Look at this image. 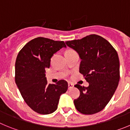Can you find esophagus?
Instances as JSON below:
<instances>
[{"mask_svg": "<svg viewBox=\"0 0 130 130\" xmlns=\"http://www.w3.org/2000/svg\"><path fill=\"white\" fill-rule=\"evenodd\" d=\"M73 87H74V85H73V83H70V82L68 83V88H69V89L72 88Z\"/></svg>", "mask_w": 130, "mask_h": 130, "instance_id": "esophagus-1", "label": "esophagus"}]
</instances>
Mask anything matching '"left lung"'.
<instances>
[{
  "label": "left lung",
  "instance_id": "8db88e82",
  "mask_svg": "<svg viewBox=\"0 0 130 130\" xmlns=\"http://www.w3.org/2000/svg\"><path fill=\"white\" fill-rule=\"evenodd\" d=\"M65 43L79 55L81 60L79 72L89 83L88 87L75 85L80 91L79 97L73 101L75 108L84 115L100 112L111 100L119 85L117 52L107 40L96 34Z\"/></svg>",
  "mask_w": 130,
  "mask_h": 130
}]
</instances>
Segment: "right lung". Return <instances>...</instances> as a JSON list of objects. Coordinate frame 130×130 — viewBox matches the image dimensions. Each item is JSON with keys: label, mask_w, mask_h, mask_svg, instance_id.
Wrapping results in <instances>:
<instances>
[{"label": "right lung", "mask_w": 130, "mask_h": 130, "mask_svg": "<svg viewBox=\"0 0 130 130\" xmlns=\"http://www.w3.org/2000/svg\"><path fill=\"white\" fill-rule=\"evenodd\" d=\"M62 47H66L63 41L38 37L26 43L16 58V85L26 104L40 114L55 112L60 95L68 90L64 80L48 85L45 70L50 67L53 54Z\"/></svg>", "instance_id": "1"}]
</instances>
